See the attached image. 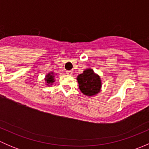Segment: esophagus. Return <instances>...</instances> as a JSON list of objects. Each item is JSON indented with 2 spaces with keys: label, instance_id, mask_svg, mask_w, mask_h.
Listing matches in <instances>:
<instances>
[{
  "label": "esophagus",
  "instance_id": "1",
  "mask_svg": "<svg viewBox=\"0 0 149 149\" xmlns=\"http://www.w3.org/2000/svg\"><path fill=\"white\" fill-rule=\"evenodd\" d=\"M73 73V70H67V71H66V74H68V76H72Z\"/></svg>",
  "mask_w": 149,
  "mask_h": 149
}]
</instances>
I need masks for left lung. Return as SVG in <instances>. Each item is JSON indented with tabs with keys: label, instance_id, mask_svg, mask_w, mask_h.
<instances>
[{
	"label": "left lung",
	"instance_id": "1",
	"mask_svg": "<svg viewBox=\"0 0 149 149\" xmlns=\"http://www.w3.org/2000/svg\"><path fill=\"white\" fill-rule=\"evenodd\" d=\"M81 91L86 96L93 97L101 91L102 81L100 76L94 73L93 69L87 68L77 76Z\"/></svg>",
	"mask_w": 149,
	"mask_h": 149
}]
</instances>
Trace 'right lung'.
<instances>
[{"instance_id":"1","label":"right lung","mask_w":149,"mask_h":149,"mask_svg":"<svg viewBox=\"0 0 149 149\" xmlns=\"http://www.w3.org/2000/svg\"><path fill=\"white\" fill-rule=\"evenodd\" d=\"M56 74L53 73V72H51V73H47L45 76V81L46 85L50 86L52 85V84L55 82V76Z\"/></svg>"}]
</instances>
